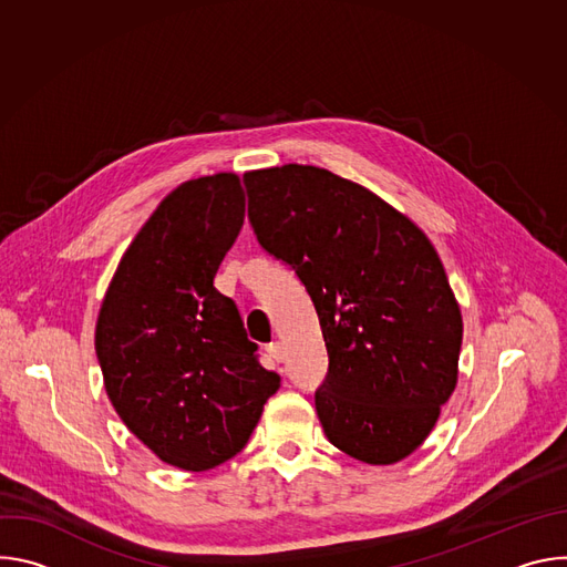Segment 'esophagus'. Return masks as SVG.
<instances>
[{
  "label": "esophagus",
  "instance_id": "34e87169",
  "mask_svg": "<svg viewBox=\"0 0 567 567\" xmlns=\"http://www.w3.org/2000/svg\"><path fill=\"white\" fill-rule=\"evenodd\" d=\"M265 350H267V357H269V359H274L276 363H280V361H282V357H285L282 346H280L278 341H276V343H269Z\"/></svg>",
  "mask_w": 567,
  "mask_h": 567
}]
</instances>
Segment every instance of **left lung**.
<instances>
[{
  "instance_id": "8db88e82",
  "label": "left lung",
  "mask_w": 567,
  "mask_h": 567,
  "mask_svg": "<svg viewBox=\"0 0 567 567\" xmlns=\"http://www.w3.org/2000/svg\"><path fill=\"white\" fill-rule=\"evenodd\" d=\"M260 247L305 285L328 348L313 394L328 440L394 464L457 381L462 316L429 237L368 188L316 166L245 175Z\"/></svg>"
}]
</instances>
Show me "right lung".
<instances>
[{
  "label": "right lung",
  "mask_w": 567,
  "mask_h": 567,
  "mask_svg": "<svg viewBox=\"0 0 567 567\" xmlns=\"http://www.w3.org/2000/svg\"><path fill=\"white\" fill-rule=\"evenodd\" d=\"M241 221L237 175L182 184L134 237L96 322L114 411L158 460L184 471L245 449L280 388L237 305L213 285Z\"/></svg>",
  "instance_id": "obj_1"
}]
</instances>
